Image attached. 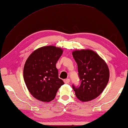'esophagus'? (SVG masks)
I'll return each instance as SVG.
<instances>
[{
	"label": "esophagus",
	"mask_w": 128,
	"mask_h": 128,
	"mask_svg": "<svg viewBox=\"0 0 128 128\" xmlns=\"http://www.w3.org/2000/svg\"><path fill=\"white\" fill-rule=\"evenodd\" d=\"M64 83H66V84L69 83L70 79H69V78H66V79H64Z\"/></svg>",
	"instance_id": "1"
}]
</instances>
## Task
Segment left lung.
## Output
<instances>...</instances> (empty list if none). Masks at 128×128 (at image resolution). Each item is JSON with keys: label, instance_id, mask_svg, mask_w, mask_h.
I'll list each match as a JSON object with an SVG mask.
<instances>
[{"label": "left lung", "instance_id": "1", "mask_svg": "<svg viewBox=\"0 0 128 128\" xmlns=\"http://www.w3.org/2000/svg\"><path fill=\"white\" fill-rule=\"evenodd\" d=\"M73 56L78 64L80 86L73 85L76 97L83 102H87L100 95L107 85L110 70L106 62L91 50H75Z\"/></svg>", "mask_w": 128, "mask_h": 128}]
</instances>
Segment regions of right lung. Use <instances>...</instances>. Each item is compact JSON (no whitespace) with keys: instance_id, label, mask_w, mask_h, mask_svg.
I'll list each match as a JSON object with an SVG mask.
<instances>
[{"instance_id":"add662e5","label":"right lung","mask_w":128,"mask_h":128,"mask_svg":"<svg viewBox=\"0 0 128 128\" xmlns=\"http://www.w3.org/2000/svg\"><path fill=\"white\" fill-rule=\"evenodd\" d=\"M63 50L52 45L36 49L28 58L23 70L26 85L35 98L50 102L55 98L58 89L64 84L58 78L56 64Z\"/></svg>"}]
</instances>
